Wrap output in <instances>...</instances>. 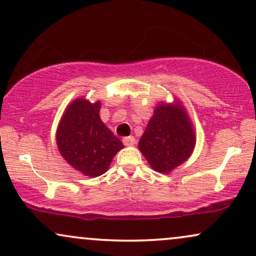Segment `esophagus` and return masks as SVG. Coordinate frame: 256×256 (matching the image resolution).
Returning a JSON list of instances; mask_svg holds the SVG:
<instances>
[{
    "mask_svg": "<svg viewBox=\"0 0 256 256\" xmlns=\"http://www.w3.org/2000/svg\"><path fill=\"white\" fill-rule=\"evenodd\" d=\"M122 142H124L125 146H134L136 144V138L132 137V136H130V137H125L122 139Z\"/></svg>",
    "mask_w": 256,
    "mask_h": 256,
    "instance_id": "1",
    "label": "esophagus"
}]
</instances>
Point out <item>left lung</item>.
<instances>
[{"instance_id": "left-lung-1", "label": "left lung", "mask_w": 256, "mask_h": 256, "mask_svg": "<svg viewBox=\"0 0 256 256\" xmlns=\"http://www.w3.org/2000/svg\"><path fill=\"white\" fill-rule=\"evenodd\" d=\"M196 146L192 122L182 103H160L153 112L138 148L150 166L170 173L192 154Z\"/></svg>"}]
</instances>
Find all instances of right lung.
I'll list each match as a JSON object with an SVG mask.
<instances>
[{"mask_svg":"<svg viewBox=\"0 0 256 256\" xmlns=\"http://www.w3.org/2000/svg\"><path fill=\"white\" fill-rule=\"evenodd\" d=\"M100 102L90 103L85 98L74 100L57 128L56 142L68 164L84 176H102L124 148L100 117Z\"/></svg>","mask_w":256,"mask_h":256,"instance_id":"1","label":"right lung"}]
</instances>
